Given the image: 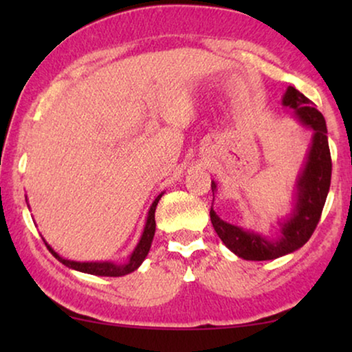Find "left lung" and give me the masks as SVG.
<instances>
[{"instance_id": "8db88e82", "label": "left lung", "mask_w": 352, "mask_h": 352, "mask_svg": "<svg viewBox=\"0 0 352 352\" xmlns=\"http://www.w3.org/2000/svg\"><path fill=\"white\" fill-rule=\"evenodd\" d=\"M282 104L295 110V117L302 126L312 129V142L305 166L298 176L295 195H293V210L287 218L278 221L277 237L272 239L226 223L216 214L213 206L210 210L211 224L223 243L239 258L247 261H267L301 248L317 228L329 195L331 158L324 115L293 86L287 88ZM211 190L214 194V181H211Z\"/></svg>"}]
</instances>
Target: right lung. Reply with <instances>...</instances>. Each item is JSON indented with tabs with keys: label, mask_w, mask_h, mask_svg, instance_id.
<instances>
[{
	"label": "right lung",
	"mask_w": 352,
	"mask_h": 352,
	"mask_svg": "<svg viewBox=\"0 0 352 352\" xmlns=\"http://www.w3.org/2000/svg\"><path fill=\"white\" fill-rule=\"evenodd\" d=\"M163 192L160 195L153 200V204L151 205V210L147 213V219H146V226H144L142 235L139 239V242L136 247H134L133 253L129 254L128 259L124 263H113V261H91V263H80V261H72V259H65L62 258L60 254H57L54 250H52L50 245V252L54 254V256L59 259V261L64 264V266L75 269V271L85 272V274H93V276H100V277H122L126 276V274L136 271V269L141 266L144 259H146L148 250H151L153 235H155V208L158 205V200L162 199Z\"/></svg>",
	"instance_id": "obj_1"
}]
</instances>
